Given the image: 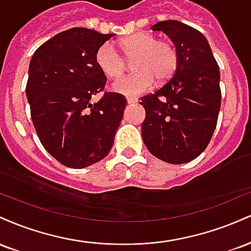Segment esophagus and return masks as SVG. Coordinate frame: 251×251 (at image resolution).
I'll return each instance as SVG.
<instances>
[{"mask_svg": "<svg viewBox=\"0 0 251 251\" xmlns=\"http://www.w3.org/2000/svg\"><path fill=\"white\" fill-rule=\"evenodd\" d=\"M137 101H138L137 98H133V97H128L127 98V102L128 103H135Z\"/></svg>", "mask_w": 251, "mask_h": 251, "instance_id": "34e87169", "label": "esophagus"}]
</instances>
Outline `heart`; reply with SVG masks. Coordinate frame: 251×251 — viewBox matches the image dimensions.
I'll return each instance as SVG.
<instances>
[{
  "label": "heart",
  "mask_w": 251,
  "mask_h": 251,
  "mask_svg": "<svg viewBox=\"0 0 251 251\" xmlns=\"http://www.w3.org/2000/svg\"><path fill=\"white\" fill-rule=\"evenodd\" d=\"M119 46L126 60L133 59L132 67L135 70L113 83L114 91L125 96L145 93L153 87L155 77L158 81H166L174 76L179 65V54L175 43L158 40L152 33L144 31L129 35L120 40ZM123 58L108 42L98 47L94 55L98 68L107 77L123 75L126 70Z\"/></svg>",
  "instance_id": "heart-1"
}]
</instances>
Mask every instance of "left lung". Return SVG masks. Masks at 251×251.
I'll use <instances>...</instances> for the list:
<instances>
[{"mask_svg": "<svg viewBox=\"0 0 251 251\" xmlns=\"http://www.w3.org/2000/svg\"><path fill=\"white\" fill-rule=\"evenodd\" d=\"M169 35L179 65L154 93L140 98L145 108L144 144L154 157L171 164L196 159L211 140L221 108L220 67L200 30L166 20L151 27Z\"/></svg>", "mask_w": 251, "mask_h": 251, "instance_id": "8db88e82", "label": "left lung"}]
</instances>
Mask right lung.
<instances>
[{"mask_svg": "<svg viewBox=\"0 0 251 251\" xmlns=\"http://www.w3.org/2000/svg\"><path fill=\"white\" fill-rule=\"evenodd\" d=\"M112 36L71 28L40 46L30 60L25 94L33 125L43 148L68 168H87L109 153L127 105L123 94L103 91L107 77L94 60ZM100 91L102 99L91 104Z\"/></svg>", "mask_w": 251, "mask_h": 251, "instance_id": "obj_1", "label": "right lung"}]
</instances>
